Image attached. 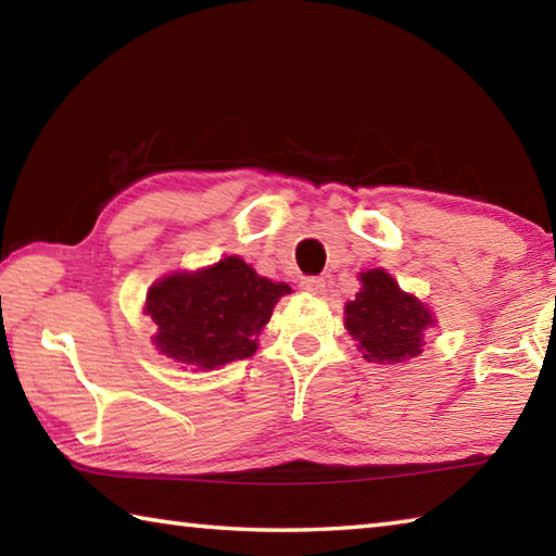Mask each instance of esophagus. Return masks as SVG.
I'll return each instance as SVG.
<instances>
[{
	"instance_id": "esophagus-1",
	"label": "esophagus",
	"mask_w": 556,
	"mask_h": 556,
	"mask_svg": "<svg viewBox=\"0 0 556 556\" xmlns=\"http://www.w3.org/2000/svg\"><path fill=\"white\" fill-rule=\"evenodd\" d=\"M299 287L308 291V294H324L326 291V279L324 277H301Z\"/></svg>"
}]
</instances>
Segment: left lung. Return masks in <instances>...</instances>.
I'll list each match as a JSON object with an SVG mask.
<instances>
[{
  "label": "left lung",
  "mask_w": 556,
  "mask_h": 556,
  "mask_svg": "<svg viewBox=\"0 0 556 556\" xmlns=\"http://www.w3.org/2000/svg\"><path fill=\"white\" fill-rule=\"evenodd\" d=\"M363 289L345 304V328L375 363H404L425 351V331L434 318L397 287L384 269L361 275Z\"/></svg>",
  "instance_id": "1"
}]
</instances>
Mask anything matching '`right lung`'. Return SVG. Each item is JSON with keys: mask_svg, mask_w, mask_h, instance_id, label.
Listing matches in <instances>:
<instances>
[{"mask_svg": "<svg viewBox=\"0 0 556 556\" xmlns=\"http://www.w3.org/2000/svg\"><path fill=\"white\" fill-rule=\"evenodd\" d=\"M289 291L285 281L257 277L240 257H225L193 275L164 277L147 294V314L156 324L154 343L164 355L199 370L242 361L257 351L271 308Z\"/></svg>", "mask_w": 556, "mask_h": 556, "instance_id": "add662e5", "label": "right lung"}]
</instances>
